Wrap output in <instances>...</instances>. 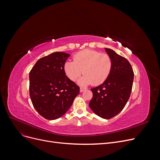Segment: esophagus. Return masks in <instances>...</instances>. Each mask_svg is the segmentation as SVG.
I'll list each match as a JSON object with an SVG mask.
<instances>
[{
    "mask_svg": "<svg viewBox=\"0 0 160 160\" xmlns=\"http://www.w3.org/2000/svg\"><path fill=\"white\" fill-rule=\"evenodd\" d=\"M85 90V88H80V92H81V93H82V92H83Z\"/></svg>",
    "mask_w": 160,
    "mask_h": 160,
    "instance_id": "esophagus-1",
    "label": "esophagus"
}]
</instances>
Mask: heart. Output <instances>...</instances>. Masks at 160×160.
I'll return each mask as SVG.
<instances>
[{
	"mask_svg": "<svg viewBox=\"0 0 160 160\" xmlns=\"http://www.w3.org/2000/svg\"><path fill=\"white\" fill-rule=\"evenodd\" d=\"M73 60L65 62L64 71L72 81L79 79L83 72L84 76L79 81L81 85L91 83L98 85L103 83L112 69V60L110 56L94 50L85 49L78 52L74 55Z\"/></svg>",
	"mask_w": 160,
	"mask_h": 160,
	"instance_id": "b5f03b06",
	"label": "heart"
}]
</instances>
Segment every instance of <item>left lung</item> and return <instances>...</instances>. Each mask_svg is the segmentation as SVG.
I'll list each match as a JSON object with an SVG mask.
<instances>
[{
  "label": "left lung",
  "mask_w": 160,
  "mask_h": 160,
  "mask_svg": "<svg viewBox=\"0 0 160 160\" xmlns=\"http://www.w3.org/2000/svg\"><path fill=\"white\" fill-rule=\"evenodd\" d=\"M112 60V69L103 83L92 88L93 98L89 107L103 119H111L119 113L126 105L132 92L133 71L129 62L114 51L105 48Z\"/></svg>",
  "instance_id": "8db88e82"
}]
</instances>
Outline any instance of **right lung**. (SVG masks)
<instances>
[{
  "instance_id": "1",
  "label": "right lung",
  "mask_w": 160,
  "mask_h": 160,
  "mask_svg": "<svg viewBox=\"0 0 160 160\" xmlns=\"http://www.w3.org/2000/svg\"><path fill=\"white\" fill-rule=\"evenodd\" d=\"M70 56L55 52L41 58L29 72V94L34 108L42 117L54 120L70 108L79 88L66 76L64 63Z\"/></svg>"
}]
</instances>
